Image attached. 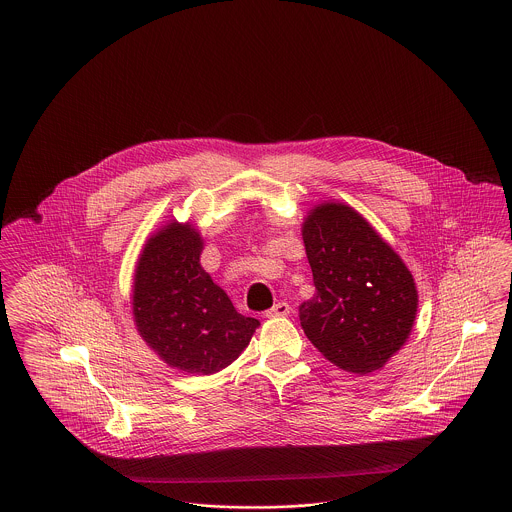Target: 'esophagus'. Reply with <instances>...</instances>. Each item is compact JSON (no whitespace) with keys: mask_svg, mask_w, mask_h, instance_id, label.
<instances>
[{"mask_svg":"<svg viewBox=\"0 0 512 512\" xmlns=\"http://www.w3.org/2000/svg\"><path fill=\"white\" fill-rule=\"evenodd\" d=\"M289 310H291V307H289L287 303H283V301H281V303H275V305H273V307L270 308V310H266V312H264V316H266V318H277V316H287V314H289Z\"/></svg>","mask_w":512,"mask_h":512,"instance_id":"1","label":"esophagus"}]
</instances>
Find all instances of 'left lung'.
I'll use <instances>...</instances> for the list:
<instances>
[{"mask_svg": "<svg viewBox=\"0 0 512 512\" xmlns=\"http://www.w3.org/2000/svg\"><path fill=\"white\" fill-rule=\"evenodd\" d=\"M303 240L316 287L299 307L308 340L347 373L384 367L408 340L417 314L406 264L349 205L310 209Z\"/></svg>", "mask_w": 512, "mask_h": 512, "instance_id": "left-lung-1", "label": "left lung"}]
</instances>
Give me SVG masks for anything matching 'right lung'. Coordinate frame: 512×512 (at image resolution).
Segmentation results:
<instances>
[{"mask_svg":"<svg viewBox=\"0 0 512 512\" xmlns=\"http://www.w3.org/2000/svg\"><path fill=\"white\" fill-rule=\"evenodd\" d=\"M204 240L172 221L145 242L134 275V320L143 341L169 365L213 375L231 365L260 326L239 314L200 264Z\"/></svg>","mask_w":512,"mask_h":512,"instance_id":"add662e5","label":"right lung"}]
</instances>
